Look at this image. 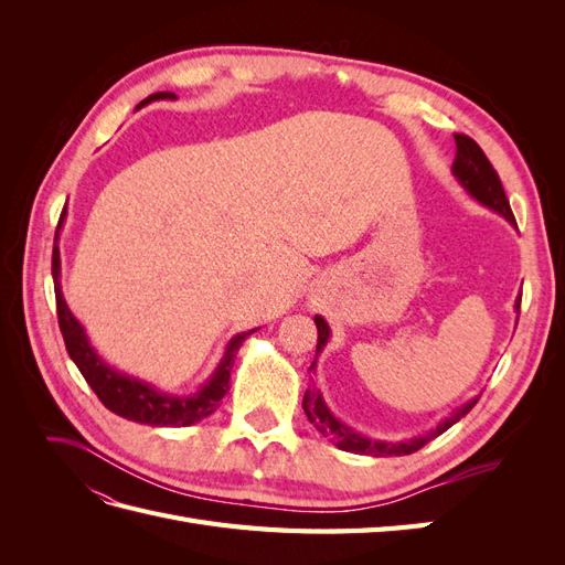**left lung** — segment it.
Wrapping results in <instances>:
<instances>
[{
	"label": "left lung",
	"mask_w": 565,
	"mask_h": 565,
	"mask_svg": "<svg viewBox=\"0 0 565 565\" xmlns=\"http://www.w3.org/2000/svg\"><path fill=\"white\" fill-rule=\"evenodd\" d=\"M455 143H457V152H455V162H452V177L476 202H481L483 207L498 212L500 216H504L509 221L511 226H516V218H514V214H511L502 181H500L498 172L492 169L490 160L486 158L481 146H478L465 134H455ZM516 309H521V295L516 299ZM313 320L318 328V347H316V358H318L330 341V324L322 316H316ZM311 370H316V361L311 363ZM476 403H478V398H471L469 403L457 407L450 417L440 419L436 429L426 431L424 436L407 438V440H372L363 434H358L355 429H351V426H347L344 422L332 415V409L328 407V403H324L320 388H316V386L306 388L301 405H303V413H306V417H309V422L324 438H330V443H334L339 450L355 452V455H372V457H403V455L417 452L419 448L426 446V443L434 440L443 431H448L450 426L465 417Z\"/></svg>",
	"instance_id": "8db88e82"
}]
</instances>
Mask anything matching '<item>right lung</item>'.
Masks as SVG:
<instances>
[{"mask_svg": "<svg viewBox=\"0 0 565 565\" xmlns=\"http://www.w3.org/2000/svg\"><path fill=\"white\" fill-rule=\"evenodd\" d=\"M174 100L177 96L172 92H158L150 94L141 106L152 104V100ZM139 106V108H141ZM63 216L58 221V231L63 226ZM58 231H56V245L54 256H51V276H54V289H56V311H58V328L63 332V341L67 355L73 358V363L82 372V377L94 388L98 401L104 403L110 413L125 417L129 422H139L148 426H191L204 417H210L214 409L221 405V398L226 396L228 382H231V367L237 351H241L243 341L256 332H241L235 334L224 351L212 377L204 382L198 391L188 393V396H177V393L158 391L152 384L131 377L127 372H119L117 367L108 365L104 358L96 353L92 341L84 332L79 320L71 313L61 289V252H58Z\"/></svg>", "mask_w": 565, "mask_h": 565, "instance_id": "add662e5", "label": "right lung"}]
</instances>
